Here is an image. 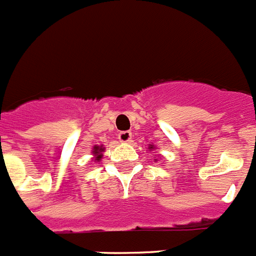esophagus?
Listing matches in <instances>:
<instances>
[{
  "instance_id": "34e87169",
  "label": "esophagus",
  "mask_w": 256,
  "mask_h": 256,
  "mask_svg": "<svg viewBox=\"0 0 256 256\" xmlns=\"http://www.w3.org/2000/svg\"><path fill=\"white\" fill-rule=\"evenodd\" d=\"M118 139H120L121 142H124V143H126V142H130L132 140V132H121L120 134H118Z\"/></svg>"
}]
</instances>
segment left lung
<instances>
[{"mask_svg": "<svg viewBox=\"0 0 256 256\" xmlns=\"http://www.w3.org/2000/svg\"><path fill=\"white\" fill-rule=\"evenodd\" d=\"M151 148H152V147H151Z\"/></svg>", "mask_w": 256, "mask_h": 256, "instance_id": "left-lung-1", "label": "left lung"}]
</instances>
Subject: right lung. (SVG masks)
<instances>
[{
  "instance_id": "add662e5",
  "label": "right lung",
  "mask_w": 256,
  "mask_h": 256,
  "mask_svg": "<svg viewBox=\"0 0 256 256\" xmlns=\"http://www.w3.org/2000/svg\"><path fill=\"white\" fill-rule=\"evenodd\" d=\"M104 151V148L102 147H95V151H94V154H98V158H95V160H100L102 158V152Z\"/></svg>"
}]
</instances>
